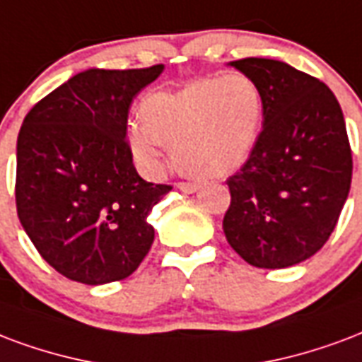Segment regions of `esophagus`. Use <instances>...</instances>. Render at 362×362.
<instances>
[{
	"mask_svg": "<svg viewBox=\"0 0 362 362\" xmlns=\"http://www.w3.org/2000/svg\"><path fill=\"white\" fill-rule=\"evenodd\" d=\"M176 188L180 189V192H184V194H194V192H197V184H192V182H178L176 184Z\"/></svg>",
	"mask_w": 362,
	"mask_h": 362,
	"instance_id": "esophagus-1",
	"label": "esophagus"
}]
</instances>
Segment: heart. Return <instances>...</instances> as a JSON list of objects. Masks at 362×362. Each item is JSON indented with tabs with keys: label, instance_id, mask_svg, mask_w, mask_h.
<instances>
[{
	"label": "heart",
	"instance_id": "obj_1",
	"mask_svg": "<svg viewBox=\"0 0 362 362\" xmlns=\"http://www.w3.org/2000/svg\"><path fill=\"white\" fill-rule=\"evenodd\" d=\"M144 120L128 124V147L140 168L167 167V144L182 170L221 178L251 159L263 130V95L245 74L199 78L176 92L153 93L141 105Z\"/></svg>",
	"mask_w": 362,
	"mask_h": 362
}]
</instances>
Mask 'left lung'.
<instances>
[{
  "instance_id": "obj_1",
  "label": "left lung",
  "mask_w": 362,
  "mask_h": 362,
  "mask_svg": "<svg viewBox=\"0 0 362 362\" xmlns=\"http://www.w3.org/2000/svg\"><path fill=\"white\" fill-rule=\"evenodd\" d=\"M263 95L255 151L226 184V240L259 269H286L328 242L351 188L353 159L338 99L326 84L274 59L232 61Z\"/></svg>"
}]
</instances>
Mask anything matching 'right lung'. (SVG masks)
Wrapping results in <instances>:
<instances>
[{
  "label": "right lung",
  "instance_id": "obj_1",
  "mask_svg": "<svg viewBox=\"0 0 362 362\" xmlns=\"http://www.w3.org/2000/svg\"><path fill=\"white\" fill-rule=\"evenodd\" d=\"M163 69H88L24 117L17 140L18 221L44 261L69 280H122L153 243L147 215L173 188L138 174L127 124L132 99Z\"/></svg>",
  "mask_w": 362,
  "mask_h": 362
}]
</instances>
